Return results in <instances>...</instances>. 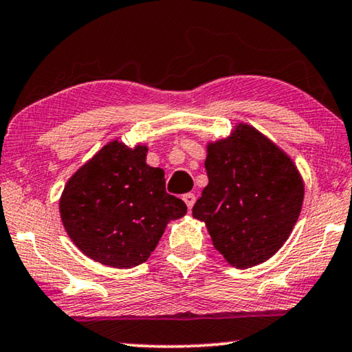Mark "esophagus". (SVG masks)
I'll list each match as a JSON object with an SVG mask.
<instances>
[{
  "instance_id": "obj_1",
  "label": "esophagus",
  "mask_w": 352,
  "mask_h": 352,
  "mask_svg": "<svg viewBox=\"0 0 352 352\" xmlns=\"http://www.w3.org/2000/svg\"><path fill=\"white\" fill-rule=\"evenodd\" d=\"M183 201H185L188 208L191 210L192 206H194V202H196V196H194L192 192H186V194H183Z\"/></svg>"
}]
</instances>
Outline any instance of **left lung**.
Here are the masks:
<instances>
[{
  "label": "left lung",
  "mask_w": 352,
  "mask_h": 352,
  "mask_svg": "<svg viewBox=\"0 0 352 352\" xmlns=\"http://www.w3.org/2000/svg\"><path fill=\"white\" fill-rule=\"evenodd\" d=\"M208 185L192 207L228 264L248 269L270 259L292 232L303 204V178L280 146L237 123L207 144Z\"/></svg>",
  "instance_id": "obj_1"
}]
</instances>
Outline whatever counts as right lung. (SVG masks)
<instances>
[{
  "instance_id": "1",
  "label": "right lung",
  "mask_w": 352,
  "mask_h": 352,
  "mask_svg": "<svg viewBox=\"0 0 352 352\" xmlns=\"http://www.w3.org/2000/svg\"><path fill=\"white\" fill-rule=\"evenodd\" d=\"M148 146L110 140L67 180L60 217L88 258L115 269L142 264L186 204L166 192L164 170L146 164Z\"/></svg>"
}]
</instances>
